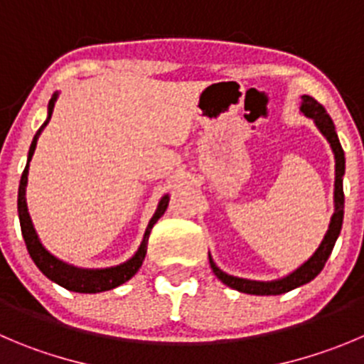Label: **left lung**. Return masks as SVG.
Wrapping results in <instances>:
<instances>
[{
    "instance_id": "1",
    "label": "left lung",
    "mask_w": 364,
    "mask_h": 364,
    "mask_svg": "<svg viewBox=\"0 0 364 364\" xmlns=\"http://www.w3.org/2000/svg\"><path fill=\"white\" fill-rule=\"evenodd\" d=\"M300 112L306 117L314 121L316 128L321 132V136L327 139V143L331 144V150L334 154V213H332L331 221H328V228L325 232L323 240L318 245V248L314 250V254L307 259L304 264H300L299 268L293 269L288 275L280 277L275 280H250V279H241V277H234L225 273L223 269L218 268V264L214 262V259L209 254V262L210 268H213L214 275L228 286V288L236 289L240 293H247V295H282V293H288L291 289L300 288L304 284L311 282L318 273L323 269L325 262H327L328 255H331L332 248H334L336 240L340 236L341 225H343V209H345V195H343V175H345V154L343 148H341L340 139H338V134H336L334 123H332L331 116L327 114V110L320 105L314 98L304 95L302 103H300Z\"/></svg>"
}]
</instances>
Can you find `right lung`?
<instances>
[{"label":"right lung","instance_id":"obj_1","mask_svg":"<svg viewBox=\"0 0 364 364\" xmlns=\"http://www.w3.org/2000/svg\"><path fill=\"white\" fill-rule=\"evenodd\" d=\"M58 98V91L53 92L50 103H48V116L46 121L41 124V128L37 130V134L33 136L32 144H30L28 150V161H26V168H24L23 175H21L19 182V193H17V213H19V223H21V232H23V240L28 248V254L32 257V261L36 262L37 268L43 272V275H46L51 282L58 284L62 288L69 289V291L75 293H102L109 291V289L117 288L121 284H124L127 280L132 279L137 273V269L141 268L144 261V255H146V245L148 237H150V232L154 228V225L157 223L159 218L166 213L169 202V193H166L157 203V209H155L154 216L148 221V227L144 230L143 241H141L139 248L136 250V254L130 259H127L124 262L117 266H109V268H78L75 264H69V262L62 261L57 255L51 254L39 240V234H37L36 227L32 223V218H30L28 205H26V184H28V169H30V161L33 157V151H36L37 139H39L41 132H43L46 124L50 123L51 114H53L55 102Z\"/></svg>","mask_w":364,"mask_h":364}]
</instances>
